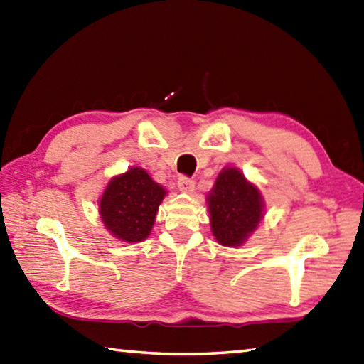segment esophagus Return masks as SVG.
Listing matches in <instances>:
<instances>
[{"mask_svg": "<svg viewBox=\"0 0 364 364\" xmlns=\"http://www.w3.org/2000/svg\"><path fill=\"white\" fill-rule=\"evenodd\" d=\"M177 187H179L182 193H193V190H195V182L188 179V177H181V179L177 181Z\"/></svg>", "mask_w": 364, "mask_h": 364, "instance_id": "esophagus-1", "label": "esophagus"}]
</instances>
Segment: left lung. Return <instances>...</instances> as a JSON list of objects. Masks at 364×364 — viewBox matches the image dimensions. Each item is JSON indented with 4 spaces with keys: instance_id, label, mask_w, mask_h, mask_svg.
<instances>
[{
    "instance_id": "8db88e82",
    "label": "left lung",
    "mask_w": 364,
    "mask_h": 364,
    "mask_svg": "<svg viewBox=\"0 0 364 364\" xmlns=\"http://www.w3.org/2000/svg\"><path fill=\"white\" fill-rule=\"evenodd\" d=\"M205 203L213 237L225 247L245 245L264 216L260 190L235 166L221 169Z\"/></svg>"
}]
</instances>
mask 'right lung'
I'll return each instance as SVG.
<instances>
[{"mask_svg": "<svg viewBox=\"0 0 364 364\" xmlns=\"http://www.w3.org/2000/svg\"><path fill=\"white\" fill-rule=\"evenodd\" d=\"M166 193L140 166H131L126 173L114 176L98 200L104 228L124 243L146 240Z\"/></svg>", "mask_w": 364, "mask_h": 364, "instance_id": "add662e5", "label": "right lung"}]
</instances>
